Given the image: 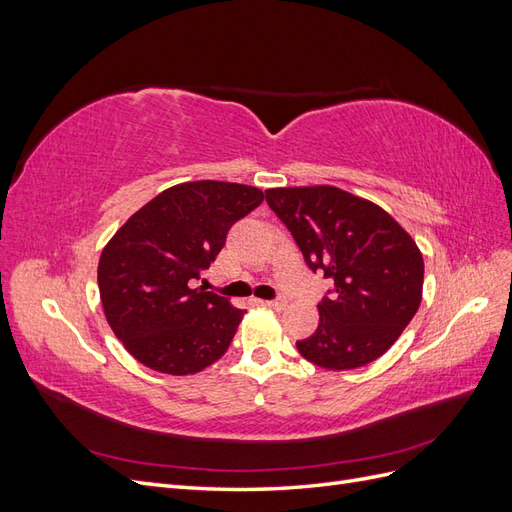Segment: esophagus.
<instances>
[{"instance_id":"obj_1","label":"esophagus","mask_w":512,"mask_h":512,"mask_svg":"<svg viewBox=\"0 0 512 512\" xmlns=\"http://www.w3.org/2000/svg\"><path fill=\"white\" fill-rule=\"evenodd\" d=\"M286 303H288V301L282 299V297H280V299H273V301H267V305H269L271 309H277V312H280V309H284Z\"/></svg>"}]
</instances>
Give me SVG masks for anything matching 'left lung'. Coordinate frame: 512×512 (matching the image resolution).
<instances>
[{
	"instance_id": "obj_1",
	"label": "left lung",
	"mask_w": 512,
	"mask_h": 512,
	"mask_svg": "<svg viewBox=\"0 0 512 512\" xmlns=\"http://www.w3.org/2000/svg\"><path fill=\"white\" fill-rule=\"evenodd\" d=\"M314 273L333 288L301 356L324 369H356L389 350L423 297V256L389 213L333 185L267 190Z\"/></svg>"
}]
</instances>
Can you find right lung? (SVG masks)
Wrapping results in <instances>:
<instances>
[{
  "label": "right lung",
  "mask_w": 512,
  "mask_h": 512,
  "mask_svg": "<svg viewBox=\"0 0 512 512\" xmlns=\"http://www.w3.org/2000/svg\"><path fill=\"white\" fill-rule=\"evenodd\" d=\"M265 194L226 181L181 183L158 194L102 250L100 299L126 350L149 369L188 376L228 350L243 309L196 288L232 224Z\"/></svg>",
  "instance_id": "1"
}]
</instances>
